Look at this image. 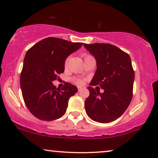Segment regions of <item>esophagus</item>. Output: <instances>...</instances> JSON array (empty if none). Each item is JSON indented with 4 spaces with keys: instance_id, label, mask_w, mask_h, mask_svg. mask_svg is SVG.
I'll use <instances>...</instances> for the list:
<instances>
[{
    "instance_id": "1",
    "label": "esophagus",
    "mask_w": 158,
    "mask_h": 158,
    "mask_svg": "<svg viewBox=\"0 0 158 158\" xmlns=\"http://www.w3.org/2000/svg\"><path fill=\"white\" fill-rule=\"evenodd\" d=\"M82 89L81 88V87H79V88H78V91H79V92H80V91H81Z\"/></svg>"
}]
</instances>
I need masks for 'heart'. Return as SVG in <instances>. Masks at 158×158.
<instances>
[{"label":"heart","instance_id":"b5f03b06","mask_svg":"<svg viewBox=\"0 0 158 158\" xmlns=\"http://www.w3.org/2000/svg\"><path fill=\"white\" fill-rule=\"evenodd\" d=\"M89 56V55H86V54L84 55V59H85V58L86 56ZM68 61H69V59H67L65 61V66L68 65ZM73 81H74L76 84H77V85H79V86H81V85H82V84H84V81H83V80L80 79H73Z\"/></svg>","mask_w":158,"mask_h":158}]
</instances>
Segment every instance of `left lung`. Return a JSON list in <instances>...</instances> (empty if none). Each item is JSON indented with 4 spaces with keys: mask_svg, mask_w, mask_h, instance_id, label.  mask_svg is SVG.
Returning a JSON list of instances; mask_svg holds the SVG:
<instances>
[{
    "mask_svg": "<svg viewBox=\"0 0 158 158\" xmlns=\"http://www.w3.org/2000/svg\"><path fill=\"white\" fill-rule=\"evenodd\" d=\"M84 46L97 61V71L90 85H99L104 89L99 93V90L88 86L86 112L97 123H112L125 112L132 100L135 72L131 59L128 54L110 44Z\"/></svg>",
    "mask_w": 158,
    "mask_h": 158,
    "instance_id": "8db88e82",
    "label": "left lung"
}]
</instances>
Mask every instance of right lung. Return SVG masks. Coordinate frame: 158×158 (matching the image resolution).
Segmentation results:
<instances>
[{"instance_id":"add662e5","label":"right lung","mask_w":158,"mask_h":158,"mask_svg":"<svg viewBox=\"0 0 158 158\" xmlns=\"http://www.w3.org/2000/svg\"><path fill=\"white\" fill-rule=\"evenodd\" d=\"M82 44L48 37L27 51L20 84L24 102L36 118L52 121L65 114L69 99L78 89L67 82L60 89L52 81L64 72L65 60L69 55L78 50Z\"/></svg>"}]
</instances>
